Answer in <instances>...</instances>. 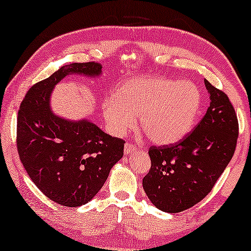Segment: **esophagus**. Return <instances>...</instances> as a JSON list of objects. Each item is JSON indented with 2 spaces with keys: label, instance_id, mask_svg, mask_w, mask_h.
<instances>
[{
  "label": "esophagus",
  "instance_id": "1",
  "mask_svg": "<svg viewBox=\"0 0 251 251\" xmlns=\"http://www.w3.org/2000/svg\"><path fill=\"white\" fill-rule=\"evenodd\" d=\"M137 150H138V147H137L135 144H131V143H126L125 145V152L126 154H131V153H136Z\"/></svg>",
  "mask_w": 251,
  "mask_h": 251
}]
</instances>
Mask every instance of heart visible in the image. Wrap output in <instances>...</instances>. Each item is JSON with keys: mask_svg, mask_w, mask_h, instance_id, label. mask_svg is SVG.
Returning a JSON list of instances; mask_svg holds the SVG:
<instances>
[{"mask_svg": "<svg viewBox=\"0 0 251 251\" xmlns=\"http://www.w3.org/2000/svg\"><path fill=\"white\" fill-rule=\"evenodd\" d=\"M202 97L191 81L169 77H137L116 89L114 98L102 102V114L116 135H123L136 125L156 144L177 142L194 126Z\"/></svg>", "mask_w": 251, "mask_h": 251, "instance_id": "heart-1", "label": "heart"}]
</instances>
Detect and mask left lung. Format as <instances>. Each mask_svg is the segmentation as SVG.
I'll return each instance as SVG.
<instances>
[{
    "label": "left lung",
    "mask_w": 251,
    "mask_h": 251,
    "mask_svg": "<svg viewBox=\"0 0 251 251\" xmlns=\"http://www.w3.org/2000/svg\"><path fill=\"white\" fill-rule=\"evenodd\" d=\"M210 106L197 126L180 140L151 146V169L143 187L160 210L176 214L210 193L235 152L239 122L224 91L204 80Z\"/></svg>",
    "instance_id": "8db88e82"
}]
</instances>
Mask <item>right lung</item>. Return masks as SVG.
Returning a JSON list of instances; mask_svg holds the SVG:
<instances>
[{
	"label": "right lung",
	"instance_id": "1",
	"mask_svg": "<svg viewBox=\"0 0 251 251\" xmlns=\"http://www.w3.org/2000/svg\"><path fill=\"white\" fill-rule=\"evenodd\" d=\"M95 61L65 65L37 82L23 99L17 119V150L37 188L64 207L88 203L123 156L125 140L112 137L88 120L72 122L50 109L54 85L68 74H100Z\"/></svg>",
	"mask_w": 251,
	"mask_h": 251
}]
</instances>
